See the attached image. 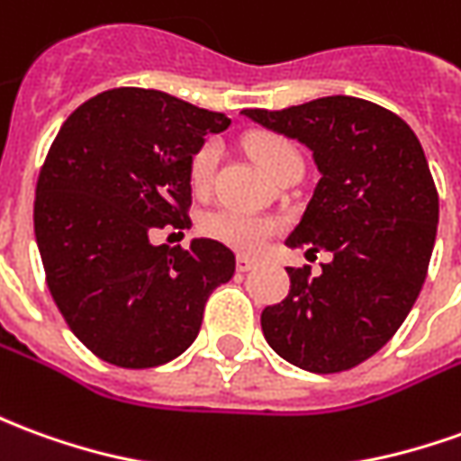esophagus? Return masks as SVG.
<instances>
[{
	"label": "esophagus",
	"mask_w": 461,
	"mask_h": 461,
	"mask_svg": "<svg viewBox=\"0 0 461 461\" xmlns=\"http://www.w3.org/2000/svg\"><path fill=\"white\" fill-rule=\"evenodd\" d=\"M254 267H257V259H252V257H244V254L237 257V269H240V272H249Z\"/></svg>",
	"instance_id": "obj_1"
}]
</instances>
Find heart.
Listing matches in <instances>:
<instances>
[{
    "label": "heart",
    "mask_w": 461,
    "mask_h": 461,
    "mask_svg": "<svg viewBox=\"0 0 461 461\" xmlns=\"http://www.w3.org/2000/svg\"><path fill=\"white\" fill-rule=\"evenodd\" d=\"M247 149L272 179L282 175L289 164L302 162L294 144L286 141L285 137H279V134H272V131L252 134L247 140ZM220 141L204 140L189 157V185L197 194H204L212 186L214 169L220 164ZM202 231L209 240L221 241L237 252L254 254L275 237L276 221L262 217V214L237 212V209H217V212H209L202 220Z\"/></svg>",
    "instance_id": "1"
}]
</instances>
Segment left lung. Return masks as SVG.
<instances>
[{
  "label": "left lung",
  "mask_w": 461,
  "mask_h": 461,
  "mask_svg": "<svg viewBox=\"0 0 461 461\" xmlns=\"http://www.w3.org/2000/svg\"><path fill=\"white\" fill-rule=\"evenodd\" d=\"M244 114L312 149L320 182L286 247L331 254L320 276L286 267L264 339L307 372H347L394 337L427 279L439 197L424 149L404 119L357 96Z\"/></svg>",
  "instance_id": "1"
}]
</instances>
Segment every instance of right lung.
Listing matches in <instances>:
<instances>
[{
  "instance_id": "add662e5",
  "label": "right lung",
  "mask_w": 461,
  "mask_h": 461,
  "mask_svg": "<svg viewBox=\"0 0 461 461\" xmlns=\"http://www.w3.org/2000/svg\"><path fill=\"white\" fill-rule=\"evenodd\" d=\"M230 119L157 89L86 99L41 164L34 234L47 286L74 337L124 369L159 366L197 339L209 294L237 259L214 240L154 247L189 230V157Z\"/></svg>"
}]
</instances>
